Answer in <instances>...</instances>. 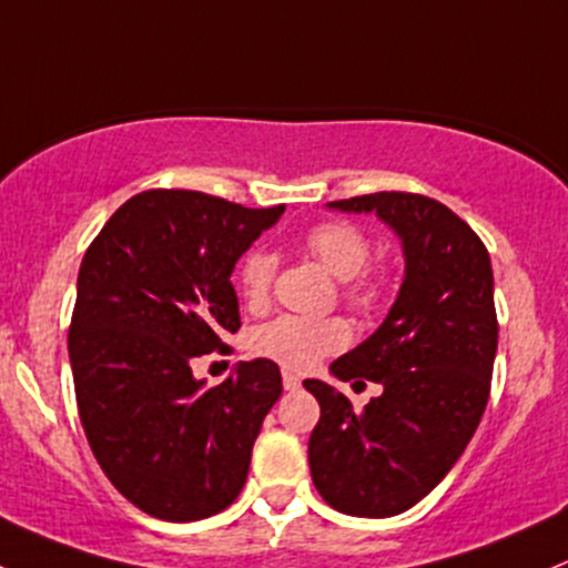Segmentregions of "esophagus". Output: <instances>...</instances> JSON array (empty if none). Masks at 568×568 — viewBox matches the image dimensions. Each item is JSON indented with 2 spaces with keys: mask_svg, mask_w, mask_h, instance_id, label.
<instances>
[{
  "mask_svg": "<svg viewBox=\"0 0 568 568\" xmlns=\"http://www.w3.org/2000/svg\"><path fill=\"white\" fill-rule=\"evenodd\" d=\"M283 388L285 390H298V388H302V379H298L294 372H283Z\"/></svg>",
  "mask_w": 568,
  "mask_h": 568,
  "instance_id": "1",
  "label": "esophagus"
}]
</instances>
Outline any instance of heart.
Masks as SVG:
<instances>
[{
	"label": "heart",
	"instance_id": "1",
	"mask_svg": "<svg viewBox=\"0 0 568 568\" xmlns=\"http://www.w3.org/2000/svg\"><path fill=\"white\" fill-rule=\"evenodd\" d=\"M307 251L326 266L342 283V302L347 307L372 313L388 296V277L369 266V234L351 221H323L304 236ZM277 255L270 247H253L242 258L240 291L251 307H264L270 302ZM351 342V326L342 317H302L280 315L251 334V351L258 358H270L291 372L313 369L321 358L339 353Z\"/></svg>",
	"mask_w": 568,
	"mask_h": 568
}]
</instances>
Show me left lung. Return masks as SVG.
<instances>
[{"label":"left lung","mask_w":568,"mask_h":568,"mask_svg":"<svg viewBox=\"0 0 568 568\" xmlns=\"http://www.w3.org/2000/svg\"><path fill=\"white\" fill-rule=\"evenodd\" d=\"M328 207L377 213L402 236L407 270L383 326L332 364L342 383L366 377L383 394L358 413L304 379L321 404L310 471L328 507L390 517L432 494L477 432L498 345L494 270L469 223L432 196L377 191Z\"/></svg>","instance_id":"1"}]
</instances>
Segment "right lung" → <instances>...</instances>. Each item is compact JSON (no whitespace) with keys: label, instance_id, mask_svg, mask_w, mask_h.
<instances>
[{"label":"right lung","instance_id":"obj_1","mask_svg":"<svg viewBox=\"0 0 568 568\" xmlns=\"http://www.w3.org/2000/svg\"><path fill=\"white\" fill-rule=\"evenodd\" d=\"M285 204L247 210L202 191L123 202L78 272L70 364L78 413L108 479L159 520H202L240 496L253 442L283 394L270 358L204 388L191 364L240 332L232 270Z\"/></svg>","mask_w":568,"mask_h":568}]
</instances>
